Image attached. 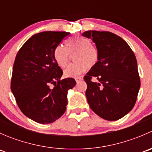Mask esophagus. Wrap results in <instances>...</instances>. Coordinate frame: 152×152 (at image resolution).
<instances>
[{"label":"esophagus","mask_w":152,"mask_h":152,"mask_svg":"<svg viewBox=\"0 0 152 152\" xmlns=\"http://www.w3.org/2000/svg\"><path fill=\"white\" fill-rule=\"evenodd\" d=\"M75 80H76V83H79V82H81V81L82 80V77H76V78H75Z\"/></svg>","instance_id":"obj_1"}]
</instances>
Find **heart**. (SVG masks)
I'll return each instance as SVG.
<instances>
[{"label":"heart","instance_id":"1","mask_svg":"<svg viewBox=\"0 0 152 152\" xmlns=\"http://www.w3.org/2000/svg\"><path fill=\"white\" fill-rule=\"evenodd\" d=\"M73 55L76 62L70 64L64 70L66 77L74 78L80 76L87 67H95L99 60V51L87 38L80 36L72 37L65 41L64 47L57 46L53 51V59L59 67H65L68 64L70 54Z\"/></svg>","mask_w":152,"mask_h":152}]
</instances>
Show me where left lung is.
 Segmentation results:
<instances>
[{"label": "left lung", "mask_w": 152, "mask_h": 152, "mask_svg": "<svg viewBox=\"0 0 152 152\" xmlns=\"http://www.w3.org/2000/svg\"><path fill=\"white\" fill-rule=\"evenodd\" d=\"M82 36L92 39L99 51V62L84 77L87 102L102 118L118 120L132 110L140 90L135 55L125 40L110 31H87Z\"/></svg>", "instance_id": "left-lung-1"}]
</instances>
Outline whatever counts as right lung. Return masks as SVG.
Returning a JSON list of instances; mask_svg holds the SVG:
<instances>
[{
  "instance_id": "right-lung-1",
  "label": "right lung",
  "mask_w": 152,
  "mask_h": 152,
  "mask_svg": "<svg viewBox=\"0 0 152 152\" xmlns=\"http://www.w3.org/2000/svg\"><path fill=\"white\" fill-rule=\"evenodd\" d=\"M69 35L65 31L36 34L15 57L11 90L21 112L39 124L53 123L65 113L67 90L76 85L73 78L61 80L63 72L53 56L55 48Z\"/></svg>"
}]
</instances>
